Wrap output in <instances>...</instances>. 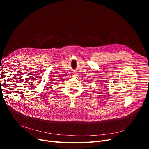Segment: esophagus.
<instances>
[{"label": "esophagus", "mask_w": 149, "mask_h": 149, "mask_svg": "<svg viewBox=\"0 0 149 149\" xmlns=\"http://www.w3.org/2000/svg\"><path fill=\"white\" fill-rule=\"evenodd\" d=\"M72 75H73V76H76V75H77V74H73Z\"/></svg>", "instance_id": "1"}]
</instances>
